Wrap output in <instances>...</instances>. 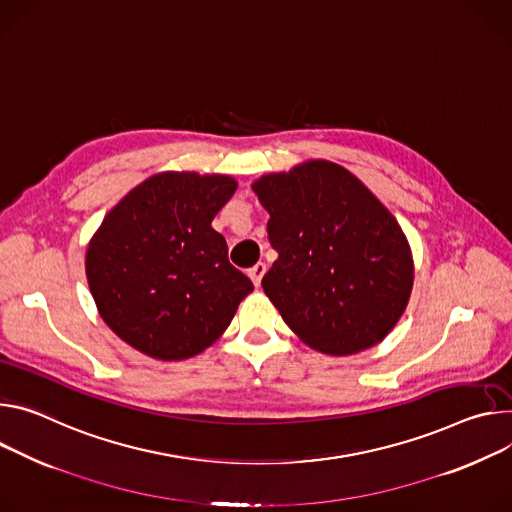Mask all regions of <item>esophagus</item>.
Here are the masks:
<instances>
[{
  "mask_svg": "<svg viewBox=\"0 0 512 512\" xmlns=\"http://www.w3.org/2000/svg\"><path fill=\"white\" fill-rule=\"evenodd\" d=\"M247 273H249V277H251V282L255 284V288H259V286H261V280H263V275H265V263L253 265Z\"/></svg>",
  "mask_w": 512,
  "mask_h": 512,
  "instance_id": "obj_1",
  "label": "esophagus"
}]
</instances>
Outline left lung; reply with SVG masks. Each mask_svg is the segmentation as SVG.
Returning <instances> with one entry per match:
<instances>
[{
	"label": "left lung",
	"instance_id": "obj_1",
	"mask_svg": "<svg viewBox=\"0 0 512 512\" xmlns=\"http://www.w3.org/2000/svg\"><path fill=\"white\" fill-rule=\"evenodd\" d=\"M277 259L263 292L312 349L351 355L380 343L412 290L396 218L345 167L308 161L253 183Z\"/></svg>",
	"mask_w": 512,
	"mask_h": 512
}]
</instances>
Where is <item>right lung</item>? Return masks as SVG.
Masks as SVG:
<instances>
[{"label": "right lung", "instance_id": "right-lung-1", "mask_svg": "<svg viewBox=\"0 0 512 512\" xmlns=\"http://www.w3.org/2000/svg\"><path fill=\"white\" fill-rule=\"evenodd\" d=\"M235 190L228 175L159 173L104 218L87 247L85 273L104 322L122 341L179 361L226 331L253 292L212 228Z\"/></svg>", "mask_w": 512, "mask_h": 512}]
</instances>
